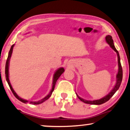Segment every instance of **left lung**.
I'll return each instance as SVG.
<instances>
[{"instance_id": "obj_1", "label": "left lung", "mask_w": 130, "mask_h": 130, "mask_svg": "<svg viewBox=\"0 0 130 130\" xmlns=\"http://www.w3.org/2000/svg\"><path fill=\"white\" fill-rule=\"evenodd\" d=\"M105 39H106V41L107 43L110 46V47L112 48V49H113V51L116 52L117 54V56H118V74L117 75V83H116L115 86H114V87L113 88V89L110 91V92L108 94H107L106 96H105V97H103V98L100 99H98V100H84L82 99L80 97H79L78 95L77 94V96L78 98H79V99L81 100V101L83 102L84 103H87V104H91V105H101L103 104L105 102H106L107 101H108L110 99V98H112V96L115 94L116 91H117L118 89L120 87L121 84L122 82V67H121V62H120V57H119V55L118 52L114 46V43H113V40L112 39V37L111 36L108 35L106 36L105 37ZM77 94V93H76Z\"/></svg>"}]
</instances>
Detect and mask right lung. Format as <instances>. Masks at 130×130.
Here are the masks:
<instances>
[{
	"mask_svg": "<svg viewBox=\"0 0 130 130\" xmlns=\"http://www.w3.org/2000/svg\"><path fill=\"white\" fill-rule=\"evenodd\" d=\"M14 45L15 44H13L12 46H11V49H10L9 52L8 59H7V60H6V65H5V76H6V79L7 82H8V85H9V87L11 90L12 92L13 93V95H14V96H15V98H16L17 99H18L20 100V101L22 102H23L24 103H30V104H32V105H39V104H40V103L44 102V101H46V100H47L48 99H49L50 97H51V96L52 95V93L53 90H54L55 86V84H56V83L57 80H58V79L59 78L60 76L61 75V74L63 73L64 71H65V70H64L63 68H59L58 70H57L56 71V72H55L54 75H53V83H52V90H51V91H50V93L47 95V96L45 97V98L39 100V101H37V102H32V101L28 102L27 100L23 99L20 98V97L18 96V94H17L16 93H15L14 90L13 89L12 87L11 83H10L9 79V60H10V59H11L12 53L13 48V47H14Z\"/></svg>",
	"mask_w": 130,
	"mask_h": 130,
	"instance_id": "1",
	"label": "right lung"
}]
</instances>
